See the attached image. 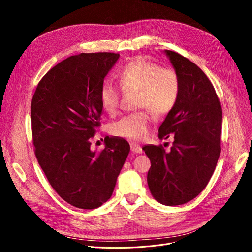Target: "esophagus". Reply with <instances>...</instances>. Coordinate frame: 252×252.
I'll list each match as a JSON object with an SVG mask.
<instances>
[{"instance_id":"esophagus-1","label":"esophagus","mask_w":252,"mask_h":252,"mask_svg":"<svg viewBox=\"0 0 252 252\" xmlns=\"http://www.w3.org/2000/svg\"><path fill=\"white\" fill-rule=\"evenodd\" d=\"M130 150L135 152V153H142L143 150H142V147L140 146V145H138L137 143H131L130 144Z\"/></svg>"}]
</instances>
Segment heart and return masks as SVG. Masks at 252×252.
Segmentation results:
<instances>
[{"instance_id": "heart-1", "label": "heart", "mask_w": 252, "mask_h": 252, "mask_svg": "<svg viewBox=\"0 0 252 252\" xmlns=\"http://www.w3.org/2000/svg\"><path fill=\"white\" fill-rule=\"evenodd\" d=\"M124 91H139L138 106L146 107L157 115L168 113L175 107L180 94V81L175 70L162 68L146 58H137L128 63L119 74ZM121 91L112 83L105 82L100 91L102 108L114 114L118 108ZM151 116L139 111L124 116L110 126V133L117 137L140 140L148 133Z\"/></svg>"}]
</instances>
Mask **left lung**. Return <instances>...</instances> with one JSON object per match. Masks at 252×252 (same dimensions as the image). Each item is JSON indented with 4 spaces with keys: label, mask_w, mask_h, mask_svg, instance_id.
Returning a JSON list of instances; mask_svg holds the SVG:
<instances>
[{
    "label": "left lung",
    "mask_w": 252,
    "mask_h": 252,
    "mask_svg": "<svg viewBox=\"0 0 252 252\" xmlns=\"http://www.w3.org/2000/svg\"><path fill=\"white\" fill-rule=\"evenodd\" d=\"M180 81V94L158 129V137L174 135L173 147L145 145L151 167V194L167 206L185 204L199 195L213 176L220 154L221 106L205 73L178 53L164 50Z\"/></svg>",
    "instance_id": "8db88e82"
}]
</instances>
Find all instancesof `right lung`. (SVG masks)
<instances>
[{
  "label": "right lung",
  "mask_w": 252,
  "mask_h": 252,
  "mask_svg": "<svg viewBox=\"0 0 252 252\" xmlns=\"http://www.w3.org/2000/svg\"><path fill=\"white\" fill-rule=\"evenodd\" d=\"M119 58L115 53H81L50 69L38 83L31 115L38 164L63 200L82 209L111 197L129 144L108 137L101 152L90 139L100 126V91Z\"/></svg>",
  "instance_id": "obj_1"
}]
</instances>
